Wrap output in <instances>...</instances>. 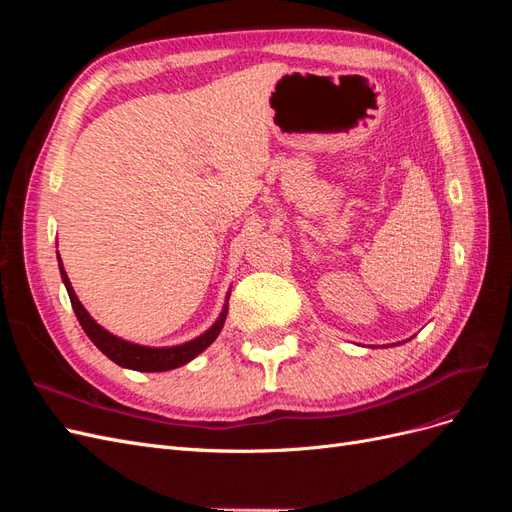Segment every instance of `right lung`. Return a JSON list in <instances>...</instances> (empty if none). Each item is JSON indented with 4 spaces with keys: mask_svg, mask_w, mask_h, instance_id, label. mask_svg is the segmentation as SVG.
<instances>
[{
    "mask_svg": "<svg viewBox=\"0 0 512 512\" xmlns=\"http://www.w3.org/2000/svg\"><path fill=\"white\" fill-rule=\"evenodd\" d=\"M59 273H61V280H64V284H66L74 314H76V318H79L81 327L87 333V337L113 363L126 367V369H134V371H168V369H175V367L190 363L194 356H198L200 352L207 350L215 342V337L220 335V331L224 327L226 314H228V297H226V303H224L220 318L213 322L211 329H207L200 337L192 339V342H185L181 346H168V348L138 346V344L126 342V339H121L113 333H108L106 329L100 327V324L94 318L89 316V312L83 307L79 297L74 294V288H72L68 275L64 271V265H61V258H59Z\"/></svg>",
    "mask_w": 512,
    "mask_h": 512,
    "instance_id": "obj_1",
    "label": "right lung"
}]
</instances>
